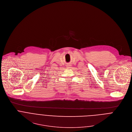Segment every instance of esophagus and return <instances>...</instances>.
Here are the masks:
<instances>
[{"mask_svg":"<svg viewBox=\"0 0 132 132\" xmlns=\"http://www.w3.org/2000/svg\"><path fill=\"white\" fill-rule=\"evenodd\" d=\"M67 67H71V65H70V64H68V65H67Z\"/></svg>","mask_w":132,"mask_h":132,"instance_id":"esophagus-1","label":"esophagus"}]
</instances>
